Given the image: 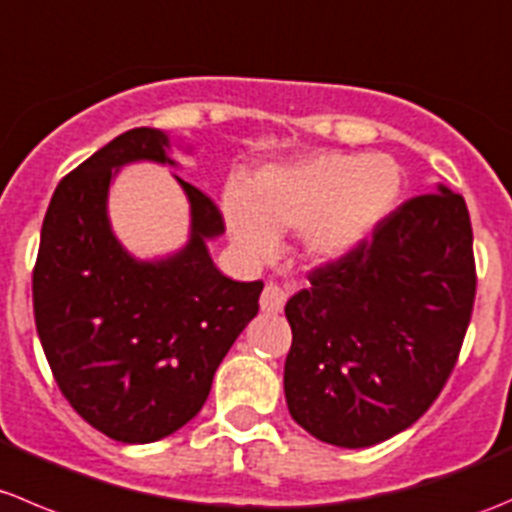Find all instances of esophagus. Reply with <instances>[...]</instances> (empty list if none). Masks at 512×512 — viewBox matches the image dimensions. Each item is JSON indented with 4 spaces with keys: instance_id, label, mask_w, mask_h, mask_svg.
<instances>
[{
    "instance_id": "obj_1",
    "label": "esophagus",
    "mask_w": 512,
    "mask_h": 512,
    "mask_svg": "<svg viewBox=\"0 0 512 512\" xmlns=\"http://www.w3.org/2000/svg\"><path fill=\"white\" fill-rule=\"evenodd\" d=\"M286 298H288V286H281V283L276 281H268L261 293V308L266 313H278L283 308V303H286Z\"/></svg>"
}]
</instances>
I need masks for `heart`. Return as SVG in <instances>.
I'll return each mask as SVG.
<instances>
[{
	"label": "heart",
	"mask_w": 512,
	"mask_h": 512,
	"mask_svg": "<svg viewBox=\"0 0 512 512\" xmlns=\"http://www.w3.org/2000/svg\"><path fill=\"white\" fill-rule=\"evenodd\" d=\"M403 191V169L386 154H311L258 169L246 194H224L231 236L251 256L276 251L278 234L301 229L308 256L351 254L386 221Z\"/></svg>",
	"instance_id": "heart-1"
}]
</instances>
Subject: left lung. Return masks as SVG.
I'll return each instance as SVG.
<instances>
[{"label": "left lung", "mask_w": 512, "mask_h": 512, "mask_svg": "<svg viewBox=\"0 0 512 512\" xmlns=\"http://www.w3.org/2000/svg\"><path fill=\"white\" fill-rule=\"evenodd\" d=\"M286 303L283 391L313 438L368 448L418 421L458 361L475 301L463 196H413Z\"/></svg>", "instance_id": "left-lung-1"}]
</instances>
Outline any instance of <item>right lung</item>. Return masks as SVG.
Returning <instances> with one entry per match:
<instances>
[{"label": "right lung", "mask_w": 512, "mask_h": 512, "mask_svg": "<svg viewBox=\"0 0 512 512\" xmlns=\"http://www.w3.org/2000/svg\"><path fill=\"white\" fill-rule=\"evenodd\" d=\"M131 161L176 166L159 129L124 131L59 181L32 276L34 321L69 406L121 443H154L191 421L258 313L263 281H231L206 241L224 234L214 201L176 176L191 206L189 244L139 261L106 216L111 179Z\"/></svg>", "instance_id": "right-lung-1"}]
</instances>
